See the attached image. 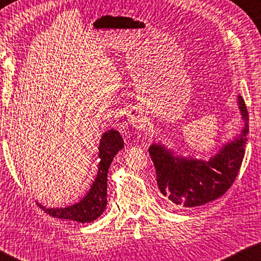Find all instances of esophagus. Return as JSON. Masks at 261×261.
<instances>
[{
  "label": "esophagus",
  "mask_w": 261,
  "mask_h": 261,
  "mask_svg": "<svg viewBox=\"0 0 261 261\" xmlns=\"http://www.w3.org/2000/svg\"><path fill=\"white\" fill-rule=\"evenodd\" d=\"M126 117H127V121H129L131 124H134L138 127H142L146 124L145 119L141 116L139 111H137V110H131L129 113H127Z\"/></svg>",
  "instance_id": "34e87169"
}]
</instances>
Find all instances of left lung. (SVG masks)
Instances as JSON below:
<instances>
[{"label":"left lung","instance_id":"left-lung-1","mask_svg":"<svg viewBox=\"0 0 261 261\" xmlns=\"http://www.w3.org/2000/svg\"><path fill=\"white\" fill-rule=\"evenodd\" d=\"M238 104L244 123L241 134L207 162L175 156L173 150L160 144L149 147L158 189L175 207L205 205L223 196L233 185L246 152L249 132L248 111L240 95Z\"/></svg>","mask_w":261,"mask_h":261}]
</instances>
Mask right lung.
<instances>
[{
  "instance_id": "right-lung-1",
  "label": "right lung",
  "mask_w": 261,
  "mask_h": 261,
  "mask_svg": "<svg viewBox=\"0 0 261 261\" xmlns=\"http://www.w3.org/2000/svg\"><path fill=\"white\" fill-rule=\"evenodd\" d=\"M124 146L119 131L111 129L103 134L98 147V171L95 181L87 195L79 202L65 208H46L37 202L43 211L61 219H70L78 223H90L98 218L105 211L107 203V173L114 156Z\"/></svg>"
}]
</instances>
